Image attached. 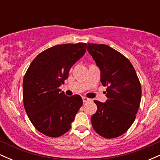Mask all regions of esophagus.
Returning <instances> with one entry per match:
<instances>
[{
	"instance_id": "34e87169",
	"label": "esophagus",
	"mask_w": 160,
	"mask_h": 160,
	"mask_svg": "<svg viewBox=\"0 0 160 160\" xmlns=\"http://www.w3.org/2000/svg\"><path fill=\"white\" fill-rule=\"evenodd\" d=\"M89 98H86V97H82V102H84V103H86V102H89Z\"/></svg>"
}]
</instances>
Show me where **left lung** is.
<instances>
[{"mask_svg": "<svg viewBox=\"0 0 160 160\" xmlns=\"http://www.w3.org/2000/svg\"><path fill=\"white\" fill-rule=\"evenodd\" d=\"M87 50L101 70V82L107 87L104 103L94 101L97 111L91 117L94 130L105 138L124 134L132 125L140 105L141 86L129 60L104 44L88 43Z\"/></svg>", "mask_w": 160, "mask_h": 160, "instance_id": "left-lung-1", "label": "left lung"}]
</instances>
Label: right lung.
<instances>
[{
	"label": "right lung",
	"mask_w": 160,
	"mask_h": 160,
	"mask_svg": "<svg viewBox=\"0 0 160 160\" xmlns=\"http://www.w3.org/2000/svg\"><path fill=\"white\" fill-rule=\"evenodd\" d=\"M86 49L85 43L50 47L37 56L24 76V108L34 128L47 136L67 132L82 106L80 95L68 97L58 87Z\"/></svg>",
	"instance_id": "right-lung-1"
}]
</instances>
